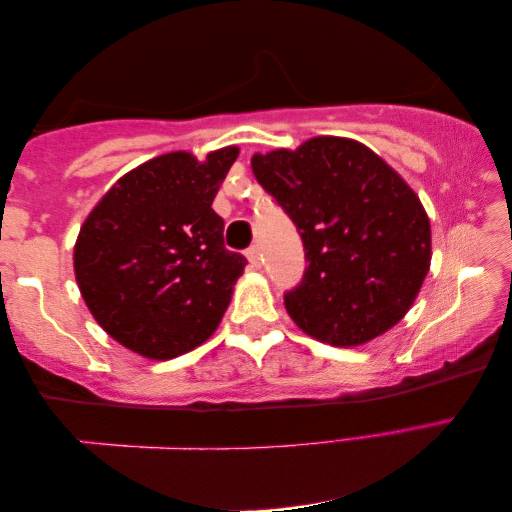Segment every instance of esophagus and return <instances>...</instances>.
I'll return each instance as SVG.
<instances>
[{
	"label": "esophagus",
	"instance_id": "obj_1",
	"mask_svg": "<svg viewBox=\"0 0 512 512\" xmlns=\"http://www.w3.org/2000/svg\"><path fill=\"white\" fill-rule=\"evenodd\" d=\"M247 261L251 267H261V251H258V247L247 249Z\"/></svg>",
	"mask_w": 512,
	"mask_h": 512
}]
</instances>
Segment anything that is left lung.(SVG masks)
<instances>
[{
    "instance_id": "8db88e82",
    "label": "left lung",
    "mask_w": 512,
    "mask_h": 512,
    "mask_svg": "<svg viewBox=\"0 0 512 512\" xmlns=\"http://www.w3.org/2000/svg\"><path fill=\"white\" fill-rule=\"evenodd\" d=\"M258 183L297 224L306 249L286 311L331 347H360L392 329L431 267V222L406 179L363 142L317 136L251 156Z\"/></svg>"
}]
</instances>
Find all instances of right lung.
Returning a JSON list of instances; mask_svg holds the SVG:
<instances>
[{"mask_svg":"<svg viewBox=\"0 0 512 512\" xmlns=\"http://www.w3.org/2000/svg\"><path fill=\"white\" fill-rule=\"evenodd\" d=\"M236 145L170 152L122 174L74 242V279L95 322L133 354L170 360L211 338L245 272L224 249L213 199Z\"/></svg>","mask_w":512,"mask_h":512,"instance_id":"right-lung-1","label":"right lung"}]
</instances>
